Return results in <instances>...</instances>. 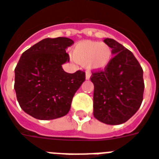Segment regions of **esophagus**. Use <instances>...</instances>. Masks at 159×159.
<instances>
[{
    "label": "esophagus",
    "instance_id": "obj_1",
    "mask_svg": "<svg viewBox=\"0 0 159 159\" xmlns=\"http://www.w3.org/2000/svg\"><path fill=\"white\" fill-rule=\"evenodd\" d=\"M85 79H86V80H90V79H91V74H90V73H86V74H85Z\"/></svg>",
    "mask_w": 159,
    "mask_h": 159
}]
</instances>
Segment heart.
<instances>
[{
	"mask_svg": "<svg viewBox=\"0 0 159 159\" xmlns=\"http://www.w3.org/2000/svg\"><path fill=\"white\" fill-rule=\"evenodd\" d=\"M71 58L85 64L88 71H102L113 59V50L106 43L83 40L75 45Z\"/></svg>",
	"mask_w": 159,
	"mask_h": 159,
	"instance_id": "b5f03b06",
	"label": "heart"
}]
</instances>
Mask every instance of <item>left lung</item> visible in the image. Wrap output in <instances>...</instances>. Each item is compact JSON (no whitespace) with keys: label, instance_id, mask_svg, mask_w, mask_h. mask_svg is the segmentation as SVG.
Wrapping results in <instances>:
<instances>
[{"label":"left lung","instance_id":"8db88e82","mask_svg":"<svg viewBox=\"0 0 159 159\" xmlns=\"http://www.w3.org/2000/svg\"><path fill=\"white\" fill-rule=\"evenodd\" d=\"M114 56L104 71L92 74L93 115L101 122L115 125L125 123L140 108L143 100V70L129 50L110 38Z\"/></svg>","mask_w":159,"mask_h":159}]
</instances>
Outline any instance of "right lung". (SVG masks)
Here are the masks:
<instances>
[{"instance_id": "right-lung-1", "label": "right lung", "mask_w": 159, "mask_h": 159, "mask_svg": "<svg viewBox=\"0 0 159 159\" xmlns=\"http://www.w3.org/2000/svg\"><path fill=\"white\" fill-rule=\"evenodd\" d=\"M74 40L46 38L25 51L15 68L14 89L21 108L34 119L65 116L73 97L85 80L84 72L68 74L62 65L69 61L66 48Z\"/></svg>"}]
</instances>
